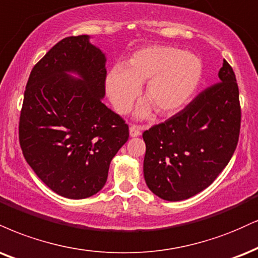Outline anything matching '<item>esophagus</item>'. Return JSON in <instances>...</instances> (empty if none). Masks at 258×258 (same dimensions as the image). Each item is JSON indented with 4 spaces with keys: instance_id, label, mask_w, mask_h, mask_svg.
I'll return each mask as SVG.
<instances>
[{
    "instance_id": "esophagus-1",
    "label": "esophagus",
    "mask_w": 258,
    "mask_h": 258,
    "mask_svg": "<svg viewBox=\"0 0 258 258\" xmlns=\"http://www.w3.org/2000/svg\"><path fill=\"white\" fill-rule=\"evenodd\" d=\"M141 128H139V126L137 125H131L130 126V136L131 137H138V136H141Z\"/></svg>"
}]
</instances>
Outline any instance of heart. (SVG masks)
Here are the masks:
<instances>
[{
	"label": "heart",
	"mask_w": 258,
	"mask_h": 258,
	"mask_svg": "<svg viewBox=\"0 0 258 258\" xmlns=\"http://www.w3.org/2000/svg\"><path fill=\"white\" fill-rule=\"evenodd\" d=\"M202 62L196 55L167 45H151L131 55L125 67H114L107 77V92L119 113L131 109L145 83L148 102L138 108V115L149 116L151 107L160 115H170L190 101L201 82Z\"/></svg>",
	"instance_id": "heart-1"
}]
</instances>
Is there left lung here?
<instances>
[{
  "mask_svg": "<svg viewBox=\"0 0 258 258\" xmlns=\"http://www.w3.org/2000/svg\"><path fill=\"white\" fill-rule=\"evenodd\" d=\"M219 79L184 109L143 133L145 182L162 200H187L203 191L233 156L241 109L235 74L226 60Z\"/></svg>",
  "mask_w": 258,
  "mask_h": 258,
  "instance_id": "8db88e82",
  "label": "left lung"
}]
</instances>
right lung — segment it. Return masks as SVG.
I'll list each match as a JSON object with an SVG mask.
<instances>
[{"mask_svg": "<svg viewBox=\"0 0 258 258\" xmlns=\"http://www.w3.org/2000/svg\"><path fill=\"white\" fill-rule=\"evenodd\" d=\"M68 73H77L80 80ZM105 56L89 36L66 37L31 71L19 121L26 162L62 197L88 198L103 187L128 125L102 98Z\"/></svg>", "mask_w": 258, "mask_h": 258, "instance_id": "add662e5", "label": "right lung"}]
</instances>
